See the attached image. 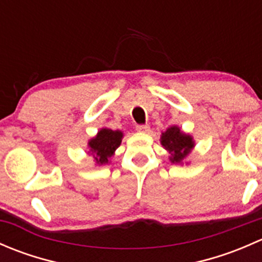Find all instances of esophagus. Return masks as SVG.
<instances>
[{
	"mask_svg": "<svg viewBox=\"0 0 262 262\" xmlns=\"http://www.w3.org/2000/svg\"><path fill=\"white\" fill-rule=\"evenodd\" d=\"M137 130L142 132V133H148V132H149V125H147V124H142V125H137Z\"/></svg>",
	"mask_w": 262,
	"mask_h": 262,
	"instance_id": "1",
	"label": "esophagus"
}]
</instances>
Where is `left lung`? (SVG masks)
Returning <instances> with one entry per match:
<instances>
[{
  "mask_svg": "<svg viewBox=\"0 0 262 262\" xmlns=\"http://www.w3.org/2000/svg\"><path fill=\"white\" fill-rule=\"evenodd\" d=\"M161 144L170 153V161L172 163H181L194 148V139L189 134L182 133L176 125L168 128L161 136Z\"/></svg>",
  "mask_w": 262,
  "mask_h": 262,
  "instance_id": "obj_1",
  "label": "left lung"
}]
</instances>
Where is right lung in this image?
<instances>
[{
  "label": "right lung",
  "mask_w": 262,
  "mask_h": 262,
  "mask_svg": "<svg viewBox=\"0 0 262 262\" xmlns=\"http://www.w3.org/2000/svg\"><path fill=\"white\" fill-rule=\"evenodd\" d=\"M121 139H123V132L112 130L107 128L100 129L96 137L89 141V153L94 156V160L96 161L97 165L109 163V160L114 156L116 148L120 146Z\"/></svg>",
  "instance_id": "add662e5"
}]
</instances>
